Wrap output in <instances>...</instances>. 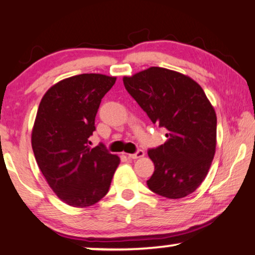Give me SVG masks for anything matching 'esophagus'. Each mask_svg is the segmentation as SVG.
Returning a JSON list of instances; mask_svg holds the SVG:
<instances>
[{"instance_id":"esophagus-1","label":"esophagus","mask_w":255,"mask_h":255,"mask_svg":"<svg viewBox=\"0 0 255 255\" xmlns=\"http://www.w3.org/2000/svg\"><path fill=\"white\" fill-rule=\"evenodd\" d=\"M143 156H144V151L141 149H138L136 153H134V154H128V157H129V159H133V160L140 159V157H143Z\"/></svg>"}]
</instances>
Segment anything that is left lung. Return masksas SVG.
I'll list each match as a JSON object with an SVG mask.
<instances>
[{
	"label": "left lung",
	"mask_w": 255,
	"mask_h": 255,
	"mask_svg": "<svg viewBox=\"0 0 255 255\" xmlns=\"http://www.w3.org/2000/svg\"><path fill=\"white\" fill-rule=\"evenodd\" d=\"M124 85L168 140L148 150L155 169L147 181L151 192L181 199L204 181L217 147V114L204 89L189 76L150 67Z\"/></svg>",
	"instance_id": "obj_1"
}]
</instances>
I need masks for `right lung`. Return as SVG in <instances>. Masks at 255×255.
Wrapping results in <instances>:
<instances>
[{
    "label": "right lung",
    "instance_id": "add662e5",
    "mask_svg": "<svg viewBox=\"0 0 255 255\" xmlns=\"http://www.w3.org/2000/svg\"><path fill=\"white\" fill-rule=\"evenodd\" d=\"M117 77L80 74L50 87L31 131L35 159L53 192L73 207H88L107 194L120 157L104 144L90 148L101 100Z\"/></svg>",
    "mask_w": 255,
    "mask_h": 255
}]
</instances>
